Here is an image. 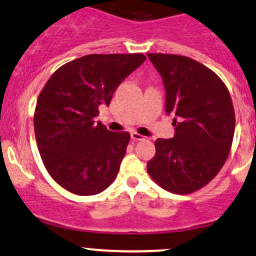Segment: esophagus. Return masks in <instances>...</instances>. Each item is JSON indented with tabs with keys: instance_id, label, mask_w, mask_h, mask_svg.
<instances>
[{
	"instance_id": "1",
	"label": "esophagus",
	"mask_w": 256,
	"mask_h": 256,
	"mask_svg": "<svg viewBox=\"0 0 256 256\" xmlns=\"http://www.w3.org/2000/svg\"><path fill=\"white\" fill-rule=\"evenodd\" d=\"M130 136H132V139H133V140H143V139H144V136H140V134H138L136 132H132Z\"/></svg>"
}]
</instances>
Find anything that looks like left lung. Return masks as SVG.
Returning <instances> with one entry per match:
<instances>
[{
  "label": "left lung",
  "mask_w": 256,
  "mask_h": 256,
  "mask_svg": "<svg viewBox=\"0 0 256 256\" xmlns=\"http://www.w3.org/2000/svg\"><path fill=\"white\" fill-rule=\"evenodd\" d=\"M164 82L175 136L155 140L150 178L166 191L186 194L207 185L224 165L236 117L223 81L201 62L174 54H148Z\"/></svg>",
  "instance_id": "obj_1"
}]
</instances>
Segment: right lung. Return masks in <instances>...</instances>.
I'll list each match as a JSON object with an SVG mask.
<instances>
[{
  "mask_svg": "<svg viewBox=\"0 0 256 256\" xmlns=\"http://www.w3.org/2000/svg\"><path fill=\"white\" fill-rule=\"evenodd\" d=\"M143 54H91L59 68L36 101L34 132L42 160L52 178L80 196L104 191L117 176L129 143L96 123L98 108L146 62Z\"/></svg>",
  "mask_w": 256,
  "mask_h": 256,
  "instance_id": "obj_1",
  "label": "right lung"
}]
</instances>
